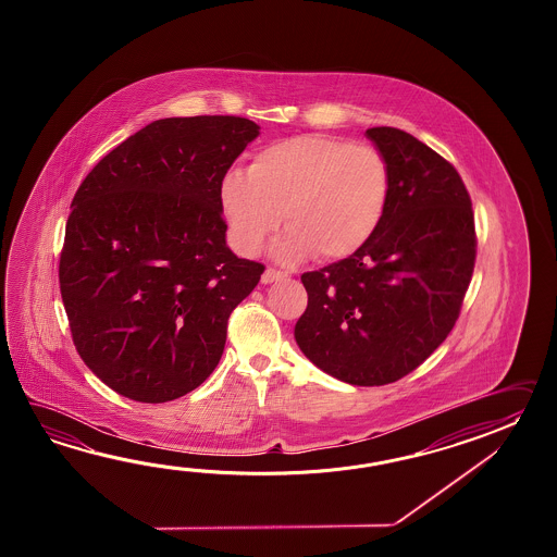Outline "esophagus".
<instances>
[{
	"label": "esophagus",
	"instance_id": "34e87169",
	"mask_svg": "<svg viewBox=\"0 0 557 557\" xmlns=\"http://www.w3.org/2000/svg\"><path fill=\"white\" fill-rule=\"evenodd\" d=\"M284 276H286V273H283V271H276V269H267L264 273H262L261 281L262 284H271L276 283V281H283Z\"/></svg>",
	"mask_w": 557,
	"mask_h": 557
}]
</instances>
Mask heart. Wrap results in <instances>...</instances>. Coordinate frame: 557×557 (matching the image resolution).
Segmentation results:
<instances>
[{
	"label": "heart",
	"mask_w": 557,
	"mask_h": 557,
	"mask_svg": "<svg viewBox=\"0 0 557 557\" xmlns=\"http://www.w3.org/2000/svg\"><path fill=\"white\" fill-rule=\"evenodd\" d=\"M391 201V169L379 149L329 135H298L252 157L249 175L228 171L219 202L238 250L252 255L283 223L273 255L302 261L350 257L382 225Z\"/></svg>",
	"instance_id": "1"
}]
</instances>
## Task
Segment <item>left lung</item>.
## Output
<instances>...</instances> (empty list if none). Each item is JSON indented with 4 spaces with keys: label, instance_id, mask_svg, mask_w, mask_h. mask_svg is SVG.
<instances>
[{
    "label": "left lung",
    "instance_id": "8db88e82",
    "mask_svg": "<svg viewBox=\"0 0 557 557\" xmlns=\"http://www.w3.org/2000/svg\"><path fill=\"white\" fill-rule=\"evenodd\" d=\"M391 169L382 225L348 259L305 273L295 326L302 355L352 386H382L420 367L460 317L475 261L470 195L458 171L406 131L372 127Z\"/></svg>",
    "mask_w": 557,
    "mask_h": 557
}]
</instances>
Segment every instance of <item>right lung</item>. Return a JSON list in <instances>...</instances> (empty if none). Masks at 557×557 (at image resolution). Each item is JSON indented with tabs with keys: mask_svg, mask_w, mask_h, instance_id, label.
Masks as SVG:
<instances>
[{
	"mask_svg": "<svg viewBox=\"0 0 557 557\" xmlns=\"http://www.w3.org/2000/svg\"><path fill=\"white\" fill-rule=\"evenodd\" d=\"M233 115L157 119L107 153L72 201L60 288L87 368L135 403H169L219 364L261 262L226 247L219 187L259 137Z\"/></svg>",
	"mask_w": 557,
	"mask_h": 557,
	"instance_id": "1",
	"label": "right lung"
}]
</instances>
